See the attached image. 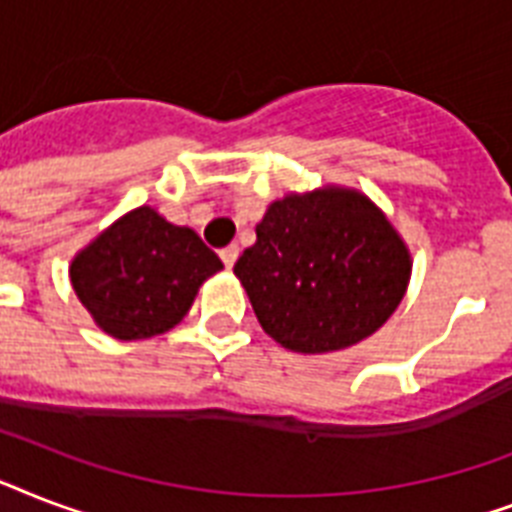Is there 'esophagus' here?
<instances>
[{
    "instance_id": "obj_1",
    "label": "esophagus",
    "mask_w": 512,
    "mask_h": 512,
    "mask_svg": "<svg viewBox=\"0 0 512 512\" xmlns=\"http://www.w3.org/2000/svg\"><path fill=\"white\" fill-rule=\"evenodd\" d=\"M220 257H223L225 268H233V263L239 260V247H236V244H231V247L220 249Z\"/></svg>"
}]
</instances>
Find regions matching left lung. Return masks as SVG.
I'll return each instance as SVG.
<instances>
[{
  "label": "left lung",
  "instance_id": "8db88e82",
  "mask_svg": "<svg viewBox=\"0 0 512 512\" xmlns=\"http://www.w3.org/2000/svg\"><path fill=\"white\" fill-rule=\"evenodd\" d=\"M233 273L265 335L335 353L374 335L412 279V252L366 193L321 185L271 201Z\"/></svg>",
  "mask_w": 512,
  "mask_h": 512
}]
</instances>
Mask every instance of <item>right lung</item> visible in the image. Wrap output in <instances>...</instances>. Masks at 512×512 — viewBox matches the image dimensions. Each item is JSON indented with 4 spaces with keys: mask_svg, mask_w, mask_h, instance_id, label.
<instances>
[{
    "mask_svg": "<svg viewBox=\"0 0 512 512\" xmlns=\"http://www.w3.org/2000/svg\"><path fill=\"white\" fill-rule=\"evenodd\" d=\"M217 271L223 260L199 233L143 204L79 249L68 279L95 327L116 340H148L180 324Z\"/></svg>",
    "mask_w": 512,
    "mask_h": 512,
    "instance_id": "right-lung-1",
    "label": "right lung"
}]
</instances>
